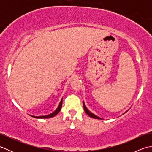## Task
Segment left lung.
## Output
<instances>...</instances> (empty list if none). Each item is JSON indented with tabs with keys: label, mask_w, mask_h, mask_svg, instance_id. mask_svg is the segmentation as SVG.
<instances>
[{
	"label": "left lung",
	"mask_w": 152,
	"mask_h": 152,
	"mask_svg": "<svg viewBox=\"0 0 152 152\" xmlns=\"http://www.w3.org/2000/svg\"><path fill=\"white\" fill-rule=\"evenodd\" d=\"M83 108H84V110H85L86 113L89 116V117H91V118H95V119H101V118H100L99 117H98V116L95 115V114H93V113H91V112H89V111L88 110V108H87L86 107V105H85V104H84V102L83 103Z\"/></svg>",
	"instance_id": "8db88e82"
}]
</instances>
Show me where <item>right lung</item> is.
Wrapping results in <instances>:
<instances>
[{"instance_id":"right-lung-1","label":"right lung","mask_w":152,"mask_h":152,"mask_svg":"<svg viewBox=\"0 0 152 152\" xmlns=\"http://www.w3.org/2000/svg\"><path fill=\"white\" fill-rule=\"evenodd\" d=\"M62 103H63V99L61 100L60 103H59V106H58V108L56 110V111H54L53 113H51V114H49V115H43V116H33V118H40V119H42V118H52L53 117V116L56 115L58 113H59L61 110V107H62Z\"/></svg>"}]
</instances>
